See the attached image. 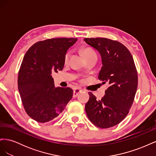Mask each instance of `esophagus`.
<instances>
[{
  "label": "esophagus",
  "instance_id": "34e87169",
  "mask_svg": "<svg viewBox=\"0 0 156 156\" xmlns=\"http://www.w3.org/2000/svg\"><path fill=\"white\" fill-rule=\"evenodd\" d=\"M82 92V90L81 89H80V88H75L74 90H73V96L75 98V97H77L79 94V93L80 92Z\"/></svg>",
  "mask_w": 156,
  "mask_h": 156
}]
</instances>
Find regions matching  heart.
<instances>
[{
  "instance_id": "1",
  "label": "heart",
  "mask_w": 156,
  "mask_h": 156,
  "mask_svg": "<svg viewBox=\"0 0 156 156\" xmlns=\"http://www.w3.org/2000/svg\"><path fill=\"white\" fill-rule=\"evenodd\" d=\"M94 54H96V52L90 48H86L83 50V55L84 57H85V58L88 57L89 56H90ZM69 55H70V53H67L66 54L65 57H64V62L66 63L68 62V61L69 58Z\"/></svg>"
}]
</instances>
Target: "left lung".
I'll use <instances>...</instances> for the list:
<instances>
[{"label":"left lung","instance_id":"1","mask_svg":"<svg viewBox=\"0 0 156 156\" xmlns=\"http://www.w3.org/2000/svg\"><path fill=\"white\" fill-rule=\"evenodd\" d=\"M84 40L100 53L103 66L98 79L109 85L100 100L88 92L85 111L93 124L108 128L119 124L128 114L137 89V72L129 51L120 42L105 37Z\"/></svg>","mask_w":156,"mask_h":156}]
</instances>
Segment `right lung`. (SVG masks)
<instances>
[{
	"instance_id": "right-lung-1",
	"label": "right lung",
	"mask_w": 156,
	"mask_h": 156,
	"mask_svg": "<svg viewBox=\"0 0 156 156\" xmlns=\"http://www.w3.org/2000/svg\"><path fill=\"white\" fill-rule=\"evenodd\" d=\"M77 38L48 39L27 51L18 73V90L27 115L41 123L57 117L73 96L69 87H55L52 72L62 70L68 49Z\"/></svg>"
}]
</instances>
